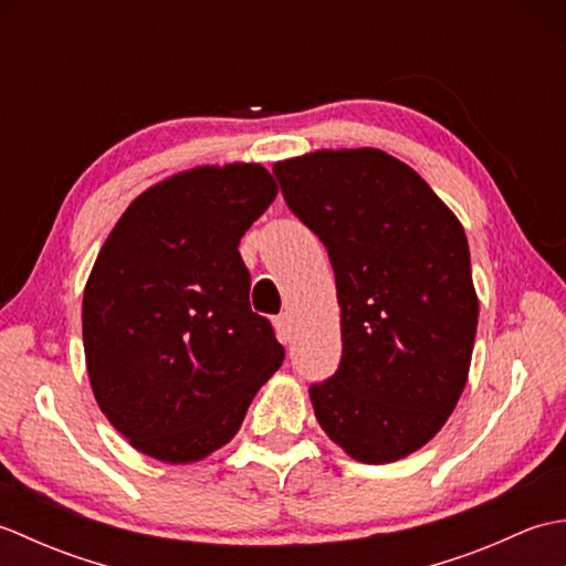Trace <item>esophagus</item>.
I'll use <instances>...</instances> for the list:
<instances>
[{"label":"esophagus","mask_w":566,"mask_h":566,"mask_svg":"<svg viewBox=\"0 0 566 566\" xmlns=\"http://www.w3.org/2000/svg\"><path fill=\"white\" fill-rule=\"evenodd\" d=\"M274 328H276V338H280L282 343H290L292 340V333H294V326H292V316L290 314H280L274 318Z\"/></svg>","instance_id":"obj_1"}]
</instances>
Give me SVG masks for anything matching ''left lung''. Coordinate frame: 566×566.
Listing matches in <instances>:
<instances>
[{
  "label": "left lung",
  "instance_id": "1",
  "mask_svg": "<svg viewBox=\"0 0 566 566\" xmlns=\"http://www.w3.org/2000/svg\"><path fill=\"white\" fill-rule=\"evenodd\" d=\"M272 172L338 290L343 357L311 384L316 420L357 462L401 460L436 438L467 384L479 298L464 228L377 148L316 150Z\"/></svg>",
  "mask_w": 566,
  "mask_h": 566
}]
</instances>
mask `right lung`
Returning a JSON list of instances; mask_svg holds the SVG:
<instances>
[{"label":"right lung","instance_id":"obj_1","mask_svg":"<svg viewBox=\"0 0 566 566\" xmlns=\"http://www.w3.org/2000/svg\"><path fill=\"white\" fill-rule=\"evenodd\" d=\"M276 197L255 163L203 165L130 201L82 298V340L102 413L143 454L199 462L231 440L284 359L250 308L238 245Z\"/></svg>","mask_w":566,"mask_h":566}]
</instances>
